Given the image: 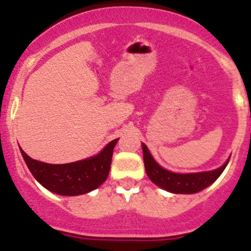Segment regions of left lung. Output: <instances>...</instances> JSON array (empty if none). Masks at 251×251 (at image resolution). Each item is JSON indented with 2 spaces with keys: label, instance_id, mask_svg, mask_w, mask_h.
Wrapping results in <instances>:
<instances>
[{
  "label": "left lung",
  "instance_id": "8db88e82",
  "mask_svg": "<svg viewBox=\"0 0 251 251\" xmlns=\"http://www.w3.org/2000/svg\"><path fill=\"white\" fill-rule=\"evenodd\" d=\"M143 161H145L146 172L153 183L162 187L163 190L172 192V194H196L207 186L211 185L214 181L219 178L229 159L224 166L208 172H199V174H174L170 171L162 168L151 156L147 146L143 143Z\"/></svg>",
  "mask_w": 251,
  "mask_h": 251
}]
</instances>
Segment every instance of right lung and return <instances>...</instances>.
Instances as JSON below:
<instances>
[{"label": "right lung", "instance_id": "obj_1", "mask_svg": "<svg viewBox=\"0 0 251 251\" xmlns=\"http://www.w3.org/2000/svg\"><path fill=\"white\" fill-rule=\"evenodd\" d=\"M118 138L109 142L99 154L83 161L50 165L28 157L21 150L32 176L49 191L63 196H76L88 194L101 185L108 177L112 163L113 150Z\"/></svg>", "mask_w": 251, "mask_h": 251}]
</instances>
